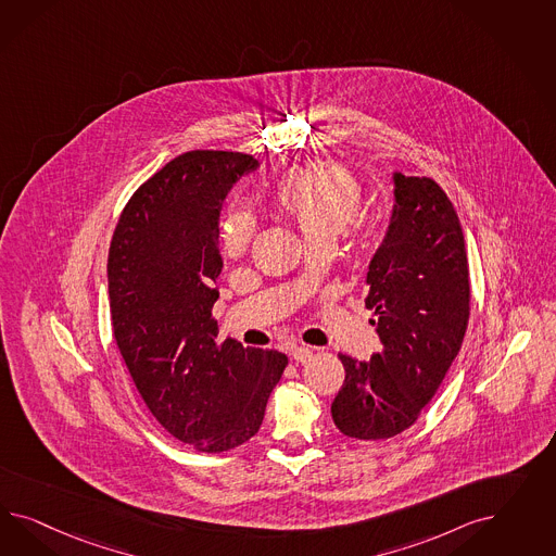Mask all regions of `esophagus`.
Masks as SVG:
<instances>
[{
  "label": "esophagus",
  "mask_w": 556,
  "mask_h": 556,
  "mask_svg": "<svg viewBox=\"0 0 556 556\" xmlns=\"http://www.w3.org/2000/svg\"><path fill=\"white\" fill-rule=\"evenodd\" d=\"M291 356H293V361H298V363H307V361L314 356V349H309V346H295V349L291 351Z\"/></svg>",
  "instance_id": "esophagus-1"
}]
</instances>
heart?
<instances>
[{"mask_svg":"<svg viewBox=\"0 0 556 556\" xmlns=\"http://www.w3.org/2000/svg\"><path fill=\"white\" fill-rule=\"evenodd\" d=\"M275 203L291 219L309 247L332 244L349 224L363 230L356 218L363 203V186L349 168L314 163L293 170L275 191ZM254 236V219L235 210L222 224V251L238 258L249 251Z\"/></svg>","mask_w":556,"mask_h":556,"instance_id":"1","label":"heart"}]
</instances>
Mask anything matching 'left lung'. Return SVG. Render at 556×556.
I'll use <instances>...</instances> for the list:
<instances>
[{
	"label": "left lung",
	"mask_w": 556,
	"mask_h": 556,
	"mask_svg": "<svg viewBox=\"0 0 556 556\" xmlns=\"http://www.w3.org/2000/svg\"><path fill=\"white\" fill-rule=\"evenodd\" d=\"M388 232L367 273L383 349L370 361L338 354L344 386L332 420L349 438H391L418 420L460 351L469 321V265L453 202L430 177L393 173Z\"/></svg>",
	"instance_id": "1"
}]
</instances>
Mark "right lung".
I'll return each mask as SVG.
<instances>
[{
    "instance_id": "1",
    "label": "right lung",
    "mask_w": 556,
    "mask_h": 556,
    "mask_svg": "<svg viewBox=\"0 0 556 556\" xmlns=\"http://www.w3.org/2000/svg\"><path fill=\"white\" fill-rule=\"evenodd\" d=\"M251 154L191 151L126 203L108 254L112 328L138 393L168 434L202 453L253 438L287 356L218 344L219 214Z\"/></svg>"
}]
</instances>
